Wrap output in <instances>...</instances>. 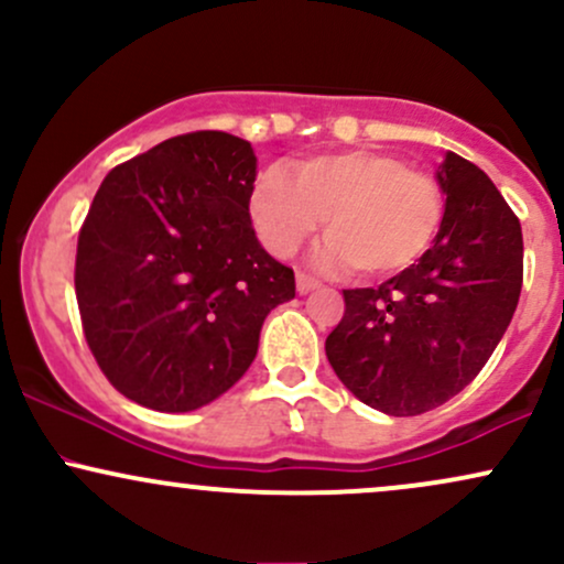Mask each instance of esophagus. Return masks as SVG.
Instances as JSON below:
<instances>
[{
	"mask_svg": "<svg viewBox=\"0 0 564 564\" xmlns=\"http://www.w3.org/2000/svg\"><path fill=\"white\" fill-rule=\"evenodd\" d=\"M321 283L315 281L313 275H307V273H296V291H300V294H307V291H313V289H318Z\"/></svg>",
	"mask_w": 564,
	"mask_h": 564,
	"instance_id": "obj_1",
	"label": "esophagus"
}]
</instances>
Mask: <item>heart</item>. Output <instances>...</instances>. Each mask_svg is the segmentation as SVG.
Returning <instances> with one entry per match:
<instances>
[{
    "label": "heart",
    "instance_id": "obj_1",
    "mask_svg": "<svg viewBox=\"0 0 564 564\" xmlns=\"http://www.w3.org/2000/svg\"><path fill=\"white\" fill-rule=\"evenodd\" d=\"M257 238L275 257H291L326 225L315 251L321 268H355L360 275L403 273L435 241L443 196L430 174L408 170L377 151L323 153L296 161L291 174L270 166L249 196Z\"/></svg>",
    "mask_w": 564,
    "mask_h": 564
}]
</instances>
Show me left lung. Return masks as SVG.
<instances>
[{
    "mask_svg": "<svg viewBox=\"0 0 564 564\" xmlns=\"http://www.w3.org/2000/svg\"><path fill=\"white\" fill-rule=\"evenodd\" d=\"M445 212L432 249L377 289H347L328 364L360 403L416 416L488 364L522 289V228L480 166L445 153Z\"/></svg>",
    "mask_w": 564,
    "mask_h": 564,
    "instance_id": "left-lung-1",
    "label": "left lung"
}]
</instances>
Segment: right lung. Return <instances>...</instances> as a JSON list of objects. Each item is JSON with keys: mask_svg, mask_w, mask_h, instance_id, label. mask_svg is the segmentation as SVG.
I'll return each instance as SVG.
<instances>
[{"mask_svg": "<svg viewBox=\"0 0 564 564\" xmlns=\"http://www.w3.org/2000/svg\"><path fill=\"white\" fill-rule=\"evenodd\" d=\"M251 142L191 132L108 172L76 246V302L97 366L124 398L185 413L228 392L294 270L251 228Z\"/></svg>", "mask_w": 564, "mask_h": 564, "instance_id": "right-lung-1", "label": "right lung"}]
</instances>
